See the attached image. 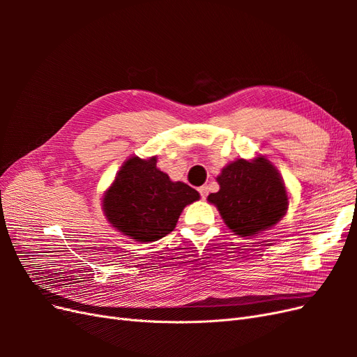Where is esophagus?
<instances>
[{"label":"esophagus","instance_id":"esophagus-1","mask_svg":"<svg viewBox=\"0 0 357 357\" xmlns=\"http://www.w3.org/2000/svg\"><path fill=\"white\" fill-rule=\"evenodd\" d=\"M198 192H199L201 198H207V197H208V186H201V188H198Z\"/></svg>","mask_w":357,"mask_h":357}]
</instances>
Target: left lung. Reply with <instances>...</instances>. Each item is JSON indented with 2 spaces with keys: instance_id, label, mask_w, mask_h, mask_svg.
<instances>
[{
  "instance_id": "left-lung-1",
  "label": "left lung",
  "mask_w": 357,
  "mask_h": 357,
  "mask_svg": "<svg viewBox=\"0 0 357 357\" xmlns=\"http://www.w3.org/2000/svg\"><path fill=\"white\" fill-rule=\"evenodd\" d=\"M220 190L208 201L235 234L250 236L274 226L287 210L284 183L271 162L236 159L218 177Z\"/></svg>"
}]
</instances>
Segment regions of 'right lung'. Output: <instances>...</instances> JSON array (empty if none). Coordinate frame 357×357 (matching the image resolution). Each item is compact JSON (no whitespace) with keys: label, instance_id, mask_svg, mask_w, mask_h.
Returning <instances> with one entry per match:
<instances>
[{"label":"right lung","instance_id":"obj_1","mask_svg":"<svg viewBox=\"0 0 357 357\" xmlns=\"http://www.w3.org/2000/svg\"><path fill=\"white\" fill-rule=\"evenodd\" d=\"M199 199L186 183L171 181L156 168V156L129 158L105 192L104 213L117 231L132 240L158 241L174 231L183 208Z\"/></svg>","mask_w":357,"mask_h":357}]
</instances>
